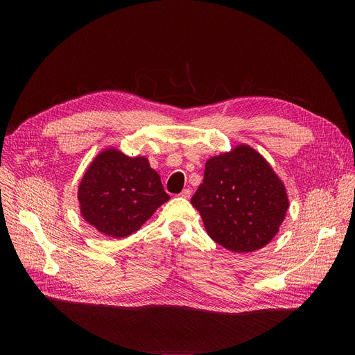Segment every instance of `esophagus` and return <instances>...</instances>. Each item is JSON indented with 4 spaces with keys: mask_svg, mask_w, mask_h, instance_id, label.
Here are the masks:
<instances>
[{
    "mask_svg": "<svg viewBox=\"0 0 355 355\" xmlns=\"http://www.w3.org/2000/svg\"><path fill=\"white\" fill-rule=\"evenodd\" d=\"M190 196H191V190L190 189H184L180 193V197H182V198H190Z\"/></svg>",
    "mask_w": 355,
    "mask_h": 355,
    "instance_id": "1",
    "label": "esophagus"
}]
</instances>
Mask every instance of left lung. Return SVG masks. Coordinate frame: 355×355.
I'll use <instances>...</instances> for the list:
<instances>
[{
	"mask_svg": "<svg viewBox=\"0 0 355 355\" xmlns=\"http://www.w3.org/2000/svg\"><path fill=\"white\" fill-rule=\"evenodd\" d=\"M191 204L216 243L234 253H249L276 236L289 200L269 162L241 144L207 159Z\"/></svg>",
	"mask_w": 355,
	"mask_h": 355,
	"instance_id": "obj_1",
	"label": "left lung"
}]
</instances>
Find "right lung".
I'll return each mask as SVG.
<instances>
[{
  "instance_id": "add662e5",
  "label": "right lung",
  "mask_w": 355,
  "mask_h": 355,
  "mask_svg": "<svg viewBox=\"0 0 355 355\" xmlns=\"http://www.w3.org/2000/svg\"><path fill=\"white\" fill-rule=\"evenodd\" d=\"M82 217L99 233L121 239L139 230L170 200L148 158L107 148L90 162L79 184Z\"/></svg>"
}]
</instances>
